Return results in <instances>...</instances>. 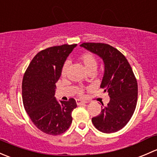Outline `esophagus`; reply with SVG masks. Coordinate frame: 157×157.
I'll use <instances>...</instances> for the list:
<instances>
[{"label":"esophagus","instance_id":"1","mask_svg":"<svg viewBox=\"0 0 157 157\" xmlns=\"http://www.w3.org/2000/svg\"><path fill=\"white\" fill-rule=\"evenodd\" d=\"M76 102H77V105H82V104H86V103H87V102H85V101L80 100V99H77V101H76Z\"/></svg>","mask_w":157,"mask_h":157}]
</instances>
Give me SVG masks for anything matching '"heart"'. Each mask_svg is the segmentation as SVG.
Instances as JSON below:
<instances>
[{"label": "heart", "instance_id": "obj_1", "mask_svg": "<svg viewBox=\"0 0 157 157\" xmlns=\"http://www.w3.org/2000/svg\"><path fill=\"white\" fill-rule=\"evenodd\" d=\"M79 60L80 62L83 64V67L86 72L90 73L93 71L95 72L96 68L98 67V61L96 59V57L91 53H84L82 54L80 57H79ZM68 67L69 64L68 62H65L63 65L62 69H61V77H64L67 76V72H68ZM83 91L82 90H79V94L82 95Z\"/></svg>", "mask_w": 157, "mask_h": 157}]
</instances>
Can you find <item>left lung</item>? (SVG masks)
<instances>
[{"instance_id":"obj_1","label":"left lung","mask_w":157,"mask_h":157,"mask_svg":"<svg viewBox=\"0 0 157 157\" xmlns=\"http://www.w3.org/2000/svg\"><path fill=\"white\" fill-rule=\"evenodd\" d=\"M80 46L100 57L105 71L100 87L110 97L106 106L92 118L96 129L114 133L123 128L132 117L137 101V82L131 65L118 49L105 43L86 42Z\"/></svg>"}]
</instances>
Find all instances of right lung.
Here are the masks:
<instances>
[{"mask_svg": "<svg viewBox=\"0 0 157 157\" xmlns=\"http://www.w3.org/2000/svg\"><path fill=\"white\" fill-rule=\"evenodd\" d=\"M74 45L53 46L39 52L28 66L22 83L23 105L30 119L42 132L63 134L72 122L75 99L58 102L55 97L56 82Z\"/></svg>", "mask_w": 157, "mask_h": 157, "instance_id": "add662e5", "label": "right lung"}]
</instances>
